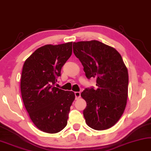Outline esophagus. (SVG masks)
I'll return each instance as SVG.
<instances>
[{
	"label": "esophagus",
	"mask_w": 151,
	"mask_h": 151,
	"mask_svg": "<svg viewBox=\"0 0 151 151\" xmlns=\"http://www.w3.org/2000/svg\"><path fill=\"white\" fill-rule=\"evenodd\" d=\"M75 96H76V99H79L80 97V96H81V93H80V92H79V91H76L75 93Z\"/></svg>",
	"instance_id": "1"
}]
</instances>
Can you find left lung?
Returning a JSON list of instances; mask_svg holds the SVG:
<instances>
[{
	"instance_id": "8db88e82",
	"label": "left lung",
	"mask_w": 151,
	"mask_h": 151,
	"mask_svg": "<svg viewBox=\"0 0 151 151\" xmlns=\"http://www.w3.org/2000/svg\"><path fill=\"white\" fill-rule=\"evenodd\" d=\"M73 53L83 66L87 78H96L97 89L81 93L87 106L86 122L97 131L113 127L123 115L128 97L129 75L117 50L97 40L73 42Z\"/></svg>"
}]
</instances>
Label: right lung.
<instances>
[{
  "instance_id": "obj_1",
  "label": "right lung",
  "mask_w": 151,
  "mask_h": 151,
  "mask_svg": "<svg viewBox=\"0 0 151 151\" xmlns=\"http://www.w3.org/2000/svg\"><path fill=\"white\" fill-rule=\"evenodd\" d=\"M72 54V42L45 45L24 63L20 90L24 104L40 130L56 133L67 125L75 94L55 87L61 70Z\"/></svg>"
}]
</instances>
